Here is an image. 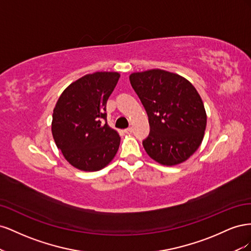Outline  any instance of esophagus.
<instances>
[{
  "instance_id": "34e87169",
  "label": "esophagus",
  "mask_w": 251,
  "mask_h": 251,
  "mask_svg": "<svg viewBox=\"0 0 251 251\" xmlns=\"http://www.w3.org/2000/svg\"><path fill=\"white\" fill-rule=\"evenodd\" d=\"M126 134H131L132 132H133V128L132 127H127V128H126V130L124 131Z\"/></svg>"
}]
</instances>
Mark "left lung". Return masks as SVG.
Returning <instances> with one entry per match:
<instances>
[{
  "mask_svg": "<svg viewBox=\"0 0 251 251\" xmlns=\"http://www.w3.org/2000/svg\"><path fill=\"white\" fill-rule=\"evenodd\" d=\"M131 85L147 111L150 134L142 144L163 165L183 162L198 150L206 127L199 93L184 77L164 70L130 75Z\"/></svg>",
  "mask_w": 251,
  "mask_h": 251,
  "instance_id": "obj_1",
  "label": "left lung"
}]
</instances>
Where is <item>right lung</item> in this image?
Listing matches in <instances>:
<instances>
[{"label":"right lung","instance_id":"obj_1","mask_svg":"<svg viewBox=\"0 0 251 251\" xmlns=\"http://www.w3.org/2000/svg\"><path fill=\"white\" fill-rule=\"evenodd\" d=\"M119 77L117 72L85 75L64 91L53 110L56 147L80 171H100L117 153L120 137L107 124L105 105Z\"/></svg>","mask_w":251,"mask_h":251}]
</instances>
